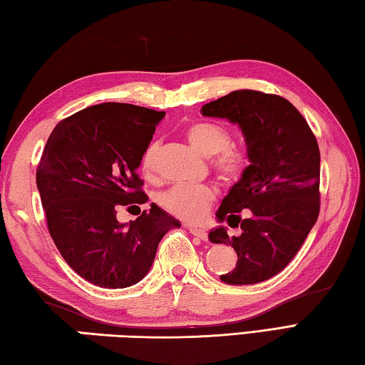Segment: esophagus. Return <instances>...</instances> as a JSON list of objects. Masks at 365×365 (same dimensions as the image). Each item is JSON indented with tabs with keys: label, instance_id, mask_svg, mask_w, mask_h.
<instances>
[{
	"label": "esophagus",
	"instance_id": "obj_1",
	"mask_svg": "<svg viewBox=\"0 0 365 365\" xmlns=\"http://www.w3.org/2000/svg\"><path fill=\"white\" fill-rule=\"evenodd\" d=\"M190 230V233L193 235V236H196V237H200V240H202V241H207V231H204V230H201V228H196V227H190L188 228Z\"/></svg>",
	"mask_w": 365,
	"mask_h": 365
}]
</instances>
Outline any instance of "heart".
Instances as JSON below:
<instances>
[{"label": "heart", "mask_w": 365, "mask_h": 365, "mask_svg": "<svg viewBox=\"0 0 365 365\" xmlns=\"http://www.w3.org/2000/svg\"><path fill=\"white\" fill-rule=\"evenodd\" d=\"M185 134L200 153L210 156V168L222 183L235 185L246 175L250 156L246 150L231 143V134L227 128L210 121H196L188 125ZM160 151L161 143L158 140L150 142L145 148L140 158L143 175H156ZM215 196L217 191L210 185H175L160 196V204L165 212L183 222H197L214 204Z\"/></svg>", "instance_id": "heart-1"}]
</instances>
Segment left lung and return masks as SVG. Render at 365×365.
Instances as JSON below:
<instances>
[{
	"label": "left lung",
	"instance_id": "obj_1",
	"mask_svg": "<svg viewBox=\"0 0 365 365\" xmlns=\"http://www.w3.org/2000/svg\"><path fill=\"white\" fill-rule=\"evenodd\" d=\"M202 116L240 124L250 165L217 210L241 236L215 228L209 240L236 250V268L220 279L235 286L267 281L287 267L319 215L321 155L313 130L287 98L233 91L201 108Z\"/></svg>",
	"mask_w": 365,
	"mask_h": 365
}]
</instances>
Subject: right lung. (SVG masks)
Here are the masks:
<instances>
[{
    "label": "right lung",
    "instance_id": "obj_1",
    "mask_svg": "<svg viewBox=\"0 0 365 365\" xmlns=\"http://www.w3.org/2000/svg\"><path fill=\"white\" fill-rule=\"evenodd\" d=\"M164 111L107 102L62 119L51 132L36 185L52 241L86 281L105 289L143 279L158 244L180 227L156 204L119 223V209L148 201L137 174ZM140 209V207H138Z\"/></svg>",
    "mask_w": 365,
    "mask_h": 365
}]
</instances>
